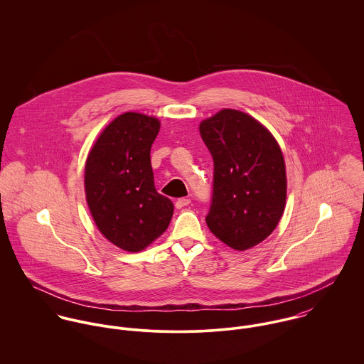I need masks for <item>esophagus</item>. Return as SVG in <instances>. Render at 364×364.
Here are the masks:
<instances>
[{"label": "esophagus", "instance_id": "1", "mask_svg": "<svg viewBox=\"0 0 364 364\" xmlns=\"http://www.w3.org/2000/svg\"><path fill=\"white\" fill-rule=\"evenodd\" d=\"M188 205H191V200H189L188 198H181V199H178V200L175 202V208H185V206H188Z\"/></svg>", "mask_w": 364, "mask_h": 364}]
</instances>
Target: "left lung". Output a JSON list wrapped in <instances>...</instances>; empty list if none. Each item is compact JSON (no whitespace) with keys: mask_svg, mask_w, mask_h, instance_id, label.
<instances>
[{"mask_svg":"<svg viewBox=\"0 0 364 364\" xmlns=\"http://www.w3.org/2000/svg\"><path fill=\"white\" fill-rule=\"evenodd\" d=\"M199 130L214 164L208 227L237 251L252 248L272 234L284 211L282 150L258 120L234 109L203 120Z\"/></svg>","mask_w":364,"mask_h":364,"instance_id":"1","label":"left lung"}]
</instances>
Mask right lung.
<instances>
[{
  "instance_id": "1",
  "label": "right lung",
  "mask_w": 364,
  "mask_h": 364,
  "mask_svg": "<svg viewBox=\"0 0 364 364\" xmlns=\"http://www.w3.org/2000/svg\"><path fill=\"white\" fill-rule=\"evenodd\" d=\"M159 122L141 113L117 116L100 136L85 164L88 208L116 247L139 252L169 225L172 202L154 185L150 151Z\"/></svg>"
}]
</instances>
